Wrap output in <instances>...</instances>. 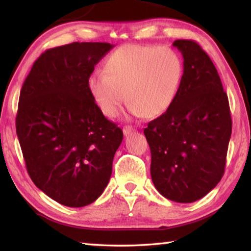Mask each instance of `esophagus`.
<instances>
[{"label":"esophagus","instance_id":"34e87169","mask_svg":"<svg viewBox=\"0 0 251 251\" xmlns=\"http://www.w3.org/2000/svg\"><path fill=\"white\" fill-rule=\"evenodd\" d=\"M133 131H134V128L131 126H125L124 128H123V133H124L125 136H129Z\"/></svg>","mask_w":251,"mask_h":251}]
</instances>
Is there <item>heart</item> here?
<instances>
[{
	"label": "heart",
	"instance_id": "obj_1",
	"mask_svg": "<svg viewBox=\"0 0 251 251\" xmlns=\"http://www.w3.org/2000/svg\"><path fill=\"white\" fill-rule=\"evenodd\" d=\"M184 72V61L175 50L126 44L107 57L105 72L94 71L88 76L86 86L105 116L116 117L126 99L131 114L152 118L171 108Z\"/></svg>",
	"mask_w": 251,
	"mask_h": 251
}]
</instances>
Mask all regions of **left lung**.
I'll return each instance as SVG.
<instances>
[{
    "label": "left lung",
    "mask_w": 251,
    "mask_h": 251,
    "mask_svg": "<svg viewBox=\"0 0 251 251\" xmlns=\"http://www.w3.org/2000/svg\"><path fill=\"white\" fill-rule=\"evenodd\" d=\"M173 45L184 57L180 90L171 108L148 123L144 134L156 189L169 201L187 203L206 196L222 179L232 123L210 57L192 40Z\"/></svg>",
    "instance_id": "8db88e82"
}]
</instances>
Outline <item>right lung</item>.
<instances>
[{"instance_id":"1","label":"right lung","mask_w":251,"mask_h":251,"mask_svg":"<svg viewBox=\"0 0 251 251\" xmlns=\"http://www.w3.org/2000/svg\"><path fill=\"white\" fill-rule=\"evenodd\" d=\"M109 43L74 42L45 50L21 90L16 134L37 188L67 207L95 201L112 175L123 131L87 91Z\"/></svg>"}]
</instances>
